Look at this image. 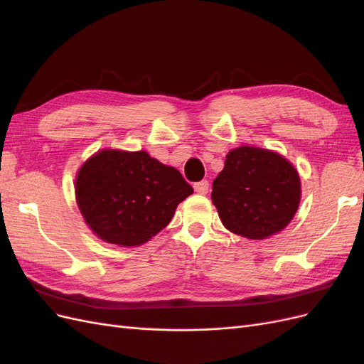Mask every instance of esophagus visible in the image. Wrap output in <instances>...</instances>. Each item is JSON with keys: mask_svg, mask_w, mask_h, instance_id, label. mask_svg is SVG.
<instances>
[{"mask_svg": "<svg viewBox=\"0 0 364 364\" xmlns=\"http://www.w3.org/2000/svg\"><path fill=\"white\" fill-rule=\"evenodd\" d=\"M208 188H209V182L208 181H200V182L194 183V191L197 194H206Z\"/></svg>", "mask_w": 364, "mask_h": 364, "instance_id": "1", "label": "esophagus"}]
</instances>
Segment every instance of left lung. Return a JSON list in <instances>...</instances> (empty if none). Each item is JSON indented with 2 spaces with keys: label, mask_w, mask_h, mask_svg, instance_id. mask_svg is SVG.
<instances>
[{
  "label": "left lung",
  "mask_w": 364,
  "mask_h": 364,
  "mask_svg": "<svg viewBox=\"0 0 364 364\" xmlns=\"http://www.w3.org/2000/svg\"><path fill=\"white\" fill-rule=\"evenodd\" d=\"M211 199L228 230L264 240L293 220L301 202V178L278 151L241 146L226 155Z\"/></svg>",
  "instance_id": "obj_1"
}]
</instances>
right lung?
<instances>
[{"label":"right lung","mask_w":364,"mask_h":364,"mask_svg":"<svg viewBox=\"0 0 364 364\" xmlns=\"http://www.w3.org/2000/svg\"><path fill=\"white\" fill-rule=\"evenodd\" d=\"M75 202L85 223L109 245L147 243L167 226L193 186L147 151L98 150L75 176Z\"/></svg>","instance_id":"right-lung-1"}]
</instances>
